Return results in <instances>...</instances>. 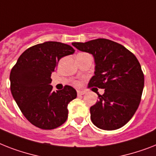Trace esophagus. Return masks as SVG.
I'll list each match as a JSON object with an SVG mask.
<instances>
[{"instance_id": "1", "label": "esophagus", "mask_w": 156, "mask_h": 156, "mask_svg": "<svg viewBox=\"0 0 156 156\" xmlns=\"http://www.w3.org/2000/svg\"><path fill=\"white\" fill-rule=\"evenodd\" d=\"M77 93H78V95H83V94H86V91H84V90H78V91H77Z\"/></svg>"}]
</instances>
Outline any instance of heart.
<instances>
[{
	"label": "heart",
	"mask_w": 156,
	"mask_h": 156,
	"mask_svg": "<svg viewBox=\"0 0 156 156\" xmlns=\"http://www.w3.org/2000/svg\"><path fill=\"white\" fill-rule=\"evenodd\" d=\"M76 84H77V82H76Z\"/></svg>",
	"instance_id": "heart-1"
}]
</instances>
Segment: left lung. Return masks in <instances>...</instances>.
<instances>
[{
  "label": "left lung",
  "instance_id": "obj_1",
  "mask_svg": "<svg viewBox=\"0 0 156 156\" xmlns=\"http://www.w3.org/2000/svg\"><path fill=\"white\" fill-rule=\"evenodd\" d=\"M72 45L94 58L95 71L89 87L105 89L90 109L92 122L107 131L123 126L139 107L144 87V73L136 57L123 45L108 39Z\"/></svg>",
  "mask_w": 156,
  "mask_h": 156
}]
</instances>
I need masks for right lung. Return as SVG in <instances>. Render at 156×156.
<instances>
[{"label": "right lung", "instance_id": "obj_1", "mask_svg": "<svg viewBox=\"0 0 156 156\" xmlns=\"http://www.w3.org/2000/svg\"><path fill=\"white\" fill-rule=\"evenodd\" d=\"M74 53L69 45L45 41L24 51L11 69L12 97L28 121L38 128L52 130L66 121L67 106L77 92L70 86L53 91L50 76L61 58Z\"/></svg>", "mask_w": 156, "mask_h": 156}]
</instances>
